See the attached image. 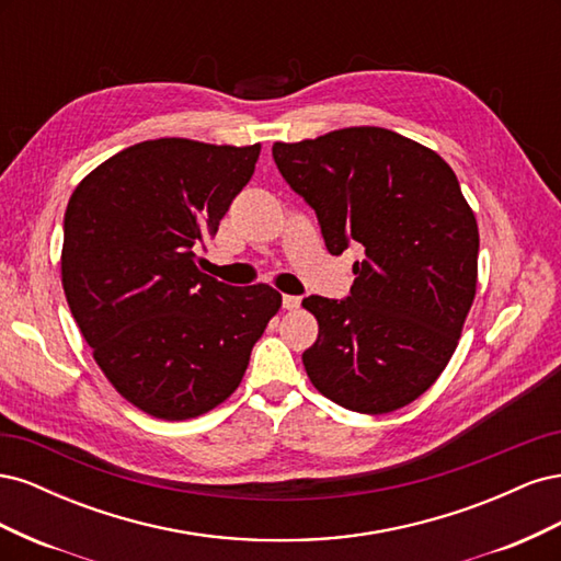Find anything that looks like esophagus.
I'll return each mask as SVG.
<instances>
[{
    "mask_svg": "<svg viewBox=\"0 0 561 561\" xmlns=\"http://www.w3.org/2000/svg\"><path fill=\"white\" fill-rule=\"evenodd\" d=\"M299 304H301L299 297H295V295H283V309L295 311V309H299Z\"/></svg>",
    "mask_w": 561,
    "mask_h": 561,
    "instance_id": "34e87169",
    "label": "esophagus"
}]
</instances>
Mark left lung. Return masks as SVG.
<instances>
[{
  "label": "left lung",
  "mask_w": 561,
  "mask_h": 561,
  "mask_svg": "<svg viewBox=\"0 0 561 561\" xmlns=\"http://www.w3.org/2000/svg\"><path fill=\"white\" fill-rule=\"evenodd\" d=\"M274 161L332 254L365 250L348 299L301 301L318 320L301 355L311 383L360 414L414 402L451 360L478 287V219L449 163L377 126L276 142Z\"/></svg>",
  "instance_id": "8db88e82"
}]
</instances>
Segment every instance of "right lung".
I'll return each mask as SVG.
<instances>
[{"label":"right lung","instance_id":"1","mask_svg":"<svg viewBox=\"0 0 561 561\" xmlns=\"http://www.w3.org/2000/svg\"><path fill=\"white\" fill-rule=\"evenodd\" d=\"M262 145L138 142L83 178L65 210L62 290L116 393L165 421L196 419L239 388L280 309L266 283L231 287L196 250L254 173Z\"/></svg>","mask_w":561,"mask_h":561}]
</instances>
